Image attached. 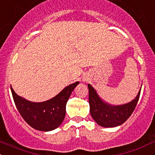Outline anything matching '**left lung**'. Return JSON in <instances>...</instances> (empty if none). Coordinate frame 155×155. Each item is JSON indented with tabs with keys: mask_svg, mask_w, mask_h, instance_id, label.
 <instances>
[{
	"mask_svg": "<svg viewBox=\"0 0 155 155\" xmlns=\"http://www.w3.org/2000/svg\"><path fill=\"white\" fill-rule=\"evenodd\" d=\"M141 87L137 96L131 101L124 104L113 105L104 101L93 87L89 84V103L91 116L98 125L104 127H114L122 125L134 110L140 98Z\"/></svg>",
	"mask_w": 155,
	"mask_h": 155,
	"instance_id": "left-lung-1",
	"label": "left lung"
}]
</instances>
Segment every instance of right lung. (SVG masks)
Returning <instances> with one entry per match:
<instances>
[{
    "mask_svg": "<svg viewBox=\"0 0 155 155\" xmlns=\"http://www.w3.org/2000/svg\"><path fill=\"white\" fill-rule=\"evenodd\" d=\"M79 82L65 87L60 93L48 101L33 102L19 96L11 87L14 102L25 122L30 127L41 131L57 128L64 120L66 103Z\"/></svg>",
    "mask_w": 155,
    "mask_h": 155,
    "instance_id": "add662e5",
    "label": "right lung"
}]
</instances>
